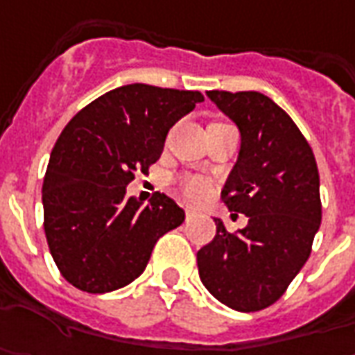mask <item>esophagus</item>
I'll return each instance as SVG.
<instances>
[{
  "mask_svg": "<svg viewBox=\"0 0 355 355\" xmlns=\"http://www.w3.org/2000/svg\"><path fill=\"white\" fill-rule=\"evenodd\" d=\"M194 216V210H187V218H192Z\"/></svg>",
  "mask_w": 355,
  "mask_h": 355,
  "instance_id": "esophagus-1",
  "label": "esophagus"
}]
</instances>
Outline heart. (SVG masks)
Instances as JSON below:
<instances>
[{
  "mask_svg": "<svg viewBox=\"0 0 355 355\" xmlns=\"http://www.w3.org/2000/svg\"><path fill=\"white\" fill-rule=\"evenodd\" d=\"M182 194L189 202H198L208 194V184L200 180V178H189L182 184Z\"/></svg>",
  "mask_w": 355,
  "mask_h": 355,
  "instance_id": "obj_1",
  "label": "heart"
}]
</instances>
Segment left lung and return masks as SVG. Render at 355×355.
Here are the masks:
<instances>
[{
  "label": "left lung",
  "instance_id": "left-lung-1",
  "mask_svg": "<svg viewBox=\"0 0 355 355\" xmlns=\"http://www.w3.org/2000/svg\"><path fill=\"white\" fill-rule=\"evenodd\" d=\"M206 96L239 131L222 202L248 216V226L227 234L214 218V239L196 253L198 275L222 304L261 311L281 299L311 255L322 222L318 166L295 121L271 98L220 90Z\"/></svg>",
  "mask_w": 355,
  "mask_h": 355
}]
</instances>
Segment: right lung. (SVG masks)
<instances>
[{
    "label": "right lung",
    "mask_w": 355,
    "mask_h": 355,
    "mask_svg": "<svg viewBox=\"0 0 355 355\" xmlns=\"http://www.w3.org/2000/svg\"><path fill=\"white\" fill-rule=\"evenodd\" d=\"M200 92L128 84L100 96L68 121L43 182L44 234L72 287L102 295L145 271L157 239L184 222V210L157 192L149 204L128 196L135 173L163 153L168 129Z\"/></svg>",
    "instance_id": "1"
}]
</instances>
